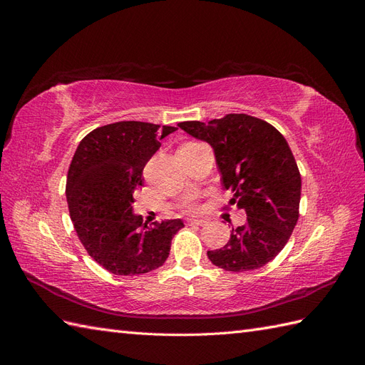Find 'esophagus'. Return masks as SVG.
<instances>
[{"instance_id": "1", "label": "esophagus", "mask_w": 365, "mask_h": 365, "mask_svg": "<svg viewBox=\"0 0 365 365\" xmlns=\"http://www.w3.org/2000/svg\"><path fill=\"white\" fill-rule=\"evenodd\" d=\"M207 222L205 219H200V217H192V219H189V224L190 225H204Z\"/></svg>"}]
</instances>
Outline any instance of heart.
I'll use <instances>...</instances> for the list:
<instances>
[{
    "label": "heart",
    "mask_w": 365,
    "mask_h": 365,
    "mask_svg": "<svg viewBox=\"0 0 365 365\" xmlns=\"http://www.w3.org/2000/svg\"><path fill=\"white\" fill-rule=\"evenodd\" d=\"M187 207H189V208H195V201H193V200H190V201H189V204H187Z\"/></svg>",
    "instance_id": "heart-1"
}]
</instances>
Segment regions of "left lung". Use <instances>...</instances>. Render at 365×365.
<instances>
[{"label":"left lung","instance_id":"obj_1","mask_svg":"<svg viewBox=\"0 0 365 365\" xmlns=\"http://www.w3.org/2000/svg\"><path fill=\"white\" fill-rule=\"evenodd\" d=\"M178 126L213 148L222 185L233 193L228 204L247 213L225 247L207 251L208 259L233 272L262 268L284 248L298 220L302 176L288 141L272 125L247 114Z\"/></svg>","mask_w":365,"mask_h":365}]
</instances>
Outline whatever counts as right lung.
Masks as SVG:
<instances>
[{
  "mask_svg": "<svg viewBox=\"0 0 365 365\" xmlns=\"http://www.w3.org/2000/svg\"><path fill=\"white\" fill-rule=\"evenodd\" d=\"M176 128L117 121L91 130L76 149L67 176V202L77 236L90 256L117 275H140L169 257L184 227L168 219L149 227L132 212L146 163Z\"/></svg>",
  "mask_w": 365,
  "mask_h": 365,
  "instance_id": "1",
  "label": "right lung"
}]
</instances>
